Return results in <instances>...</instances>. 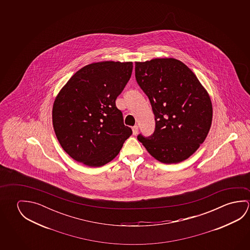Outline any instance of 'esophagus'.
<instances>
[{
	"label": "esophagus",
	"instance_id": "esophagus-1",
	"mask_svg": "<svg viewBox=\"0 0 250 250\" xmlns=\"http://www.w3.org/2000/svg\"><path fill=\"white\" fill-rule=\"evenodd\" d=\"M138 131H139L138 125H134V126L132 127V133H133V135H136L138 133Z\"/></svg>",
	"mask_w": 250,
	"mask_h": 250
}]
</instances>
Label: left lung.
Here are the masks:
<instances>
[{"label": "left lung", "instance_id": "8db88e82", "mask_svg": "<svg viewBox=\"0 0 250 250\" xmlns=\"http://www.w3.org/2000/svg\"><path fill=\"white\" fill-rule=\"evenodd\" d=\"M135 77L155 117L153 133L137 138L162 163L187 160L204 142L211 127L208 93L192 70L174 58L136 62Z\"/></svg>", "mask_w": 250, "mask_h": 250}]
</instances>
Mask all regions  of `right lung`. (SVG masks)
Returning <instances> with one entry per match:
<instances>
[{
    "label": "right lung",
    "instance_id": "obj_1",
    "mask_svg": "<svg viewBox=\"0 0 250 250\" xmlns=\"http://www.w3.org/2000/svg\"><path fill=\"white\" fill-rule=\"evenodd\" d=\"M132 62H100L83 67L54 102V131L73 160L97 167L110 162L132 133L116 99L132 71Z\"/></svg>",
    "mask_w": 250,
    "mask_h": 250
}]
</instances>
